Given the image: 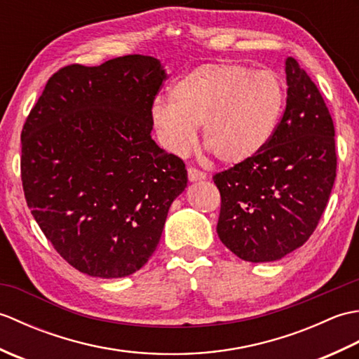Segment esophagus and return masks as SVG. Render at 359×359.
I'll list each match as a JSON object with an SVG mask.
<instances>
[{
  "instance_id": "1",
  "label": "esophagus",
  "mask_w": 359,
  "mask_h": 359,
  "mask_svg": "<svg viewBox=\"0 0 359 359\" xmlns=\"http://www.w3.org/2000/svg\"><path fill=\"white\" fill-rule=\"evenodd\" d=\"M207 179V174L196 170V168H188V180L189 182H197V180H205Z\"/></svg>"
}]
</instances>
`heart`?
I'll list each match as a JSON object with an SVG mask.
<instances>
[{
  "label": "heart",
  "mask_w": 359,
  "mask_h": 359,
  "mask_svg": "<svg viewBox=\"0 0 359 359\" xmlns=\"http://www.w3.org/2000/svg\"><path fill=\"white\" fill-rule=\"evenodd\" d=\"M279 75L234 62L203 63L174 83L171 102L157 100L151 120L160 144L185 156L202 125L203 144L225 165H243L273 139L285 109Z\"/></svg>",
  "instance_id": "heart-1"
}]
</instances>
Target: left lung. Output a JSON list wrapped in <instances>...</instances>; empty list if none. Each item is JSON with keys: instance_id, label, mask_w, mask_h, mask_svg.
<instances>
[{"instance_id": "left-lung-1", "label": "left lung", "mask_w": 359, "mask_h": 359, "mask_svg": "<svg viewBox=\"0 0 359 359\" xmlns=\"http://www.w3.org/2000/svg\"><path fill=\"white\" fill-rule=\"evenodd\" d=\"M287 106L266 148L217 172V234L248 262L279 261L307 242L337 177L334 126L316 85L294 58L285 60Z\"/></svg>"}]
</instances>
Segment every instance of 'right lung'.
<instances>
[{
    "label": "right lung",
    "mask_w": 359,
    "mask_h": 359,
    "mask_svg": "<svg viewBox=\"0 0 359 359\" xmlns=\"http://www.w3.org/2000/svg\"><path fill=\"white\" fill-rule=\"evenodd\" d=\"M165 79L148 55L66 66L22 128L27 207L58 255L89 276L140 270L187 188L185 163L151 137V108Z\"/></svg>",
    "instance_id": "obj_1"
}]
</instances>
